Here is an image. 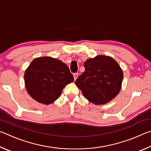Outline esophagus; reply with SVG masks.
<instances>
[{
    "instance_id": "esophagus-1",
    "label": "esophagus",
    "mask_w": 151,
    "mask_h": 151,
    "mask_svg": "<svg viewBox=\"0 0 151 151\" xmlns=\"http://www.w3.org/2000/svg\"><path fill=\"white\" fill-rule=\"evenodd\" d=\"M73 76H74V79H75V81H76V78H77L78 76V73H74Z\"/></svg>"
}]
</instances>
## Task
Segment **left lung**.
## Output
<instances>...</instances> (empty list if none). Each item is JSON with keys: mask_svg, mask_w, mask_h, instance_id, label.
<instances>
[{"mask_svg": "<svg viewBox=\"0 0 151 151\" xmlns=\"http://www.w3.org/2000/svg\"><path fill=\"white\" fill-rule=\"evenodd\" d=\"M85 72L75 81L84 96L94 104H104L119 94L123 79L122 70L111 57L99 55L84 63Z\"/></svg>", "mask_w": 151, "mask_h": 151, "instance_id": "obj_1", "label": "left lung"}]
</instances>
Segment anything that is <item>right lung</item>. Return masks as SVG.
Here are the masks:
<instances>
[{"label":"right lung","mask_w":151,"mask_h":151,"mask_svg":"<svg viewBox=\"0 0 151 151\" xmlns=\"http://www.w3.org/2000/svg\"><path fill=\"white\" fill-rule=\"evenodd\" d=\"M73 81L67 65L50 57L35 58L24 73L28 93L36 101L47 105L59 98L65 86Z\"/></svg>","instance_id":"1"}]
</instances>
